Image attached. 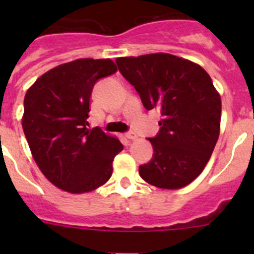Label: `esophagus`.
Returning <instances> with one entry per match:
<instances>
[{"label": "esophagus", "mask_w": 254, "mask_h": 254, "mask_svg": "<svg viewBox=\"0 0 254 254\" xmlns=\"http://www.w3.org/2000/svg\"><path fill=\"white\" fill-rule=\"evenodd\" d=\"M125 136H127L129 140H136L137 139V135L135 134L134 131H131V130H130V131H127V134H125Z\"/></svg>", "instance_id": "1"}]
</instances>
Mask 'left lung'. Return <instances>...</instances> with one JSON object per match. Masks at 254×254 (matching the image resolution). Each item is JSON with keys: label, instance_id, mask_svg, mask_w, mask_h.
I'll return each instance as SVG.
<instances>
[{"label": "left lung", "instance_id": "1", "mask_svg": "<svg viewBox=\"0 0 254 254\" xmlns=\"http://www.w3.org/2000/svg\"><path fill=\"white\" fill-rule=\"evenodd\" d=\"M147 111L158 109L160 130L150 137L153 155L139 167L152 186L178 189L206 166L220 132L221 99L203 67L171 54L115 60Z\"/></svg>", "mask_w": 254, "mask_h": 254}]
</instances>
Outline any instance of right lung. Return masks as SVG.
Returning a JSON list of instances; mask_svg holds the SVG:
<instances>
[{"mask_svg": "<svg viewBox=\"0 0 254 254\" xmlns=\"http://www.w3.org/2000/svg\"><path fill=\"white\" fill-rule=\"evenodd\" d=\"M117 72L111 59H78L40 76L24 97L23 131L38 167L70 193L92 191L111 178L122 142L88 129L94 84Z\"/></svg>", "mask_w": 254, "mask_h": 254, "instance_id": "add662e5", "label": "right lung"}]
</instances>
